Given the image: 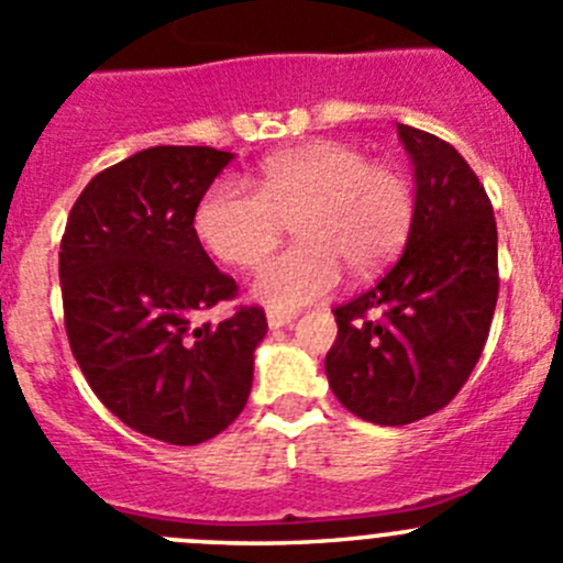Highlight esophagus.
Here are the masks:
<instances>
[{"label": "esophagus", "instance_id": "esophagus-1", "mask_svg": "<svg viewBox=\"0 0 563 563\" xmlns=\"http://www.w3.org/2000/svg\"><path fill=\"white\" fill-rule=\"evenodd\" d=\"M298 314L296 312H278V309H267V325L271 329H282V325L296 323Z\"/></svg>", "mask_w": 563, "mask_h": 563}]
</instances>
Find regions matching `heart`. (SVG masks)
<instances>
[{
	"label": "heart",
	"instance_id": "heart-1",
	"mask_svg": "<svg viewBox=\"0 0 563 563\" xmlns=\"http://www.w3.org/2000/svg\"><path fill=\"white\" fill-rule=\"evenodd\" d=\"M296 223L298 245L267 262L254 296L292 312L329 296L342 265L356 276L382 271L404 249L415 196L400 170L371 163L342 143H307L260 165L256 190L221 179L201 196L192 229L216 260L256 267Z\"/></svg>",
	"mask_w": 563,
	"mask_h": 563
}]
</instances>
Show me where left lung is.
Segmentation results:
<instances>
[{
	"label": "left lung",
	"instance_id": "obj_1",
	"mask_svg": "<svg viewBox=\"0 0 563 563\" xmlns=\"http://www.w3.org/2000/svg\"><path fill=\"white\" fill-rule=\"evenodd\" d=\"M415 165L404 256L373 290L334 309L331 393L376 426L422 420L456 398L478 365L497 303V227L467 159L431 132L398 124ZM378 308L383 318L367 319Z\"/></svg>",
	"mask_w": 563,
	"mask_h": 563
}]
</instances>
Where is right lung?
<instances>
[{
	"mask_svg": "<svg viewBox=\"0 0 563 563\" xmlns=\"http://www.w3.org/2000/svg\"><path fill=\"white\" fill-rule=\"evenodd\" d=\"M232 159L210 146L143 148L88 181L60 243L79 371L118 420L168 445H198L238 420L267 334L260 307L196 323L238 292L192 229L198 201Z\"/></svg>",
	"mask_w": 563,
	"mask_h": 563,
	"instance_id": "add662e5",
	"label": "right lung"
}]
</instances>
